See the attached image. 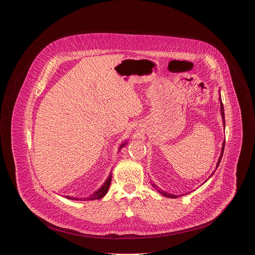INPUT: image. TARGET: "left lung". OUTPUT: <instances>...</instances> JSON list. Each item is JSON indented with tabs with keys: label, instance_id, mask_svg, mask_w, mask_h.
I'll return each mask as SVG.
<instances>
[{
	"label": "left lung",
	"instance_id": "1",
	"mask_svg": "<svg viewBox=\"0 0 255 255\" xmlns=\"http://www.w3.org/2000/svg\"><path fill=\"white\" fill-rule=\"evenodd\" d=\"M219 102H220V113H221V117H222V121H223V126H224V128H225V116H224V107H223V104H222V100H221V95H220V90H219ZM224 147H225V140L223 141V143H222V148H221V153H220V156H219V159H218V161H217V164H216V169H217V167L219 166V164H220V161H221V159H222V156H223V152H224ZM216 169L210 174V176L208 177V179L214 174V172L216 171ZM207 179V180H208ZM207 180H205L204 183H206ZM151 185H152V187L153 188H155V190L160 194V195H162V196H164V197H167V198H172V199H175V198H177L178 196H175V195H172V194H169V193H167V192H165V191H162L159 187H157L153 181H151ZM180 196H183V195H180Z\"/></svg>",
	"mask_w": 255,
	"mask_h": 255
}]
</instances>
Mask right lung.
<instances>
[{"instance_id":"1","label":"right lung","mask_w":255,"mask_h":255,"mask_svg":"<svg viewBox=\"0 0 255 255\" xmlns=\"http://www.w3.org/2000/svg\"><path fill=\"white\" fill-rule=\"evenodd\" d=\"M128 142L127 141H125V142H123L121 145H120V147H119V151L121 150V148H123L125 145L127 144ZM112 172V171H111ZM111 180H112V173H110L109 174V176H108V178L105 180V183L103 184V186L100 188V189H98L96 192H94L93 194H91L89 197H87V198H76V197H70V196H63V197H65L66 199H69V200H76V201H94V200H100V199H102L107 193H108V191H109V188H110V185H111Z\"/></svg>"}]
</instances>
